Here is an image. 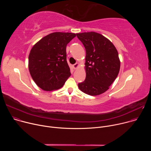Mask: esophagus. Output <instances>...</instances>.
I'll return each instance as SVG.
<instances>
[{"instance_id":"1","label":"esophagus","mask_w":151,"mask_h":151,"mask_svg":"<svg viewBox=\"0 0 151 151\" xmlns=\"http://www.w3.org/2000/svg\"><path fill=\"white\" fill-rule=\"evenodd\" d=\"M79 63H75V64H73V68L75 69H76L78 68V66H79Z\"/></svg>"}]
</instances>
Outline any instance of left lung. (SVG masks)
Masks as SVG:
<instances>
[{
	"label": "left lung",
	"mask_w": 151,
	"mask_h": 151,
	"mask_svg": "<svg viewBox=\"0 0 151 151\" xmlns=\"http://www.w3.org/2000/svg\"><path fill=\"white\" fill-rule=\"evenodd\" d=\"M76 36L86 51V78L78 83V87L88 95H100L109 89L118 75V51L109 39L98 33L85 32Z\"/></svg>",
	"instance_id": "obj_1"
}]
</instances>
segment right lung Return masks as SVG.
I'll use <instances>...</instances> for the list:
<instances>
[{
	"instance_id": "add662e5",
	"label": "right lung",
	"mask_w": 151,
	"mask_h": 151,
	"mask_svg": "<svg viewBox=\"0 0 151 151\" xmlns=\"http://www.w3.org/2000/svg\"><path fill=\"white\" fill-rule=\"evenodd\" d=\"M75 33L55 32L42 38L29 56V69L36 85L45 91L61 88L71 75L66 46Z\"/></svg>"
}]
</instances>
